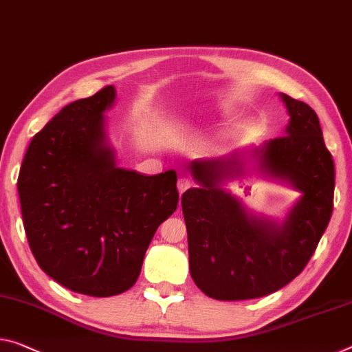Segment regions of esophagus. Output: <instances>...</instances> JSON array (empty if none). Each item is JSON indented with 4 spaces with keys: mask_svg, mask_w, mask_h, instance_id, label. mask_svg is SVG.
Wrapping results in <instances>:
<instances>
[{
    "mask_svg": "<svg viewBox=\"0 0 352 352\" xmlns=\"http://www.w3.org/2000/svg\"><path fill=\"white\" fill-rule=\"evenodd\" d=\"M190 187H192V182H190V179H187V177H181V179L177 181V190H179V195H182L187 190V188H190Z\"/></svg>",
    "mask_w": 352,
    "mask_h": 352,
    "instance_id": "1",
    "label": "esophagus"
}]
</instances>
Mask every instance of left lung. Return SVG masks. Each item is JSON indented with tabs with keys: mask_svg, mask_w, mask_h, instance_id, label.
Segmentation results:
<instances>
[{
	"mask_svg": "<svg viewBox=\"0 0 352 352\" xmlns=\"http://www.w3.org/2000/svg\"><path fill=\"white\" fill-rule=\"evenodd\" d=\"M280 97L289 115L285 135L252 148L248 155L263 175L302 193L283 221L248 212L221 187L244 173V155L188 165L199 184L181 199L190 275L212 299H256L283 288L304 270L331 220L335 168L320 120L305 102Z\"/></svg>",
	"mask_w": 352,
	"mask_h": 352,
	"instance_id": "1",
	"label": "left lung"
}]
</instances>
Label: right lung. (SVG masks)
<instances>
[{
    "label": "right lung",
    "instance_id": "1",
    "mask_svg": "<svg viewBox=\"0 0 352 352\" xmlns=\"http://www.w3.org/2000/svg\"><path fill=\"white\" fill-rule=\"evenodd\" d=\"M115 99V86H107L64 107L31 140L17 182L39 267L94 297L132 288L155 231L179 201L175 170L146 176L116 165L104 116Z\"/></svg>",
    "mask_w": 352,
    "mask_h": 352
}]
</instances>
